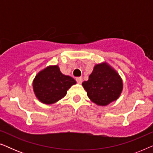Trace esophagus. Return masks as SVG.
<instances>
[{
  "instance_id": "1",
  "label": "esophagus",
  "mask_w": 153,
  "mask_h": 153,
  "mask_svg": "<svg viewBox=\"0 0 153 153\" xmlns=\"http://www.w3.org/2000/svg\"><path fill=\"white\" fill-rule=\"evenodd\" d=\"M76 81H77V83H79V84H81V82H82V78H81V77H76Z\"/></svg>"
}]
</instances>
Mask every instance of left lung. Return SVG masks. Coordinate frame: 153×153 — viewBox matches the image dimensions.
<instances>
[{"label":"left lung","mask_w":153,"mask_h":153,"mask_svg":"<svg viewBox=\"0 0 153 153\" xmlns=\"http://www.w3.org/2000/svg\"><path fill=\"white\" fill-rule=\"evenodd\" d=\"M82 85L89 99L98 106H106L116 101L123 89L120 76L106 62L96 64L88 80L83 81Z\"/></svg>","instance_id":"obj_1"}]
</instances>
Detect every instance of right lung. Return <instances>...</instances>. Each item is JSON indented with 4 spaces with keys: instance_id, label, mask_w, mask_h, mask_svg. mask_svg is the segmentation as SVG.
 Here are the masks:
<instances>
[{
    "instance_id": "1",
    "label": "right lung",
    "mask_w": 153,
    "mask_h": 153,
    "mask_svg": "<svg viewBox=\"0 0 153 153\" xmlns=\"http://www.w3.org/2000/svg\"><path fill=\"white\" fill-rule=\"evenodd\" d=\"M76 83L72 77L62 74L58 65H49L37 73L33 88L39 101L51 104L63 98L68 90Z\"/></svg>"
}]
</instances>
